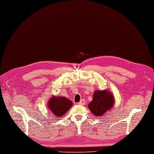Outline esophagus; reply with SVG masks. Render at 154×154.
Wrapping results in <instances>:
<instances>
[{"label":"esophagus","mask_w":154,"mask_h":154,"mask_svg":"<svg viewBox=\"0 0 154 154\" xmlns=\"http://www.w3.org/2000/svg\"><path fill=\"white\" fill-rule=\"evenodd\" d=\"M78 104H79V105H85L86 104V101H85V100H81L79 101V103Z\"/></svg>","instance_id":"esophagus-1"}]
</instances>
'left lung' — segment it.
I'll list each match as a JSON object with an SVG mask.
<instances>
[{"instance_id": "left-lung-1", "label": "left lung", "mask_w": 154, "mask_h": 154, "mask_svg": "<svg viewBox=\"0 0 154 154\" xmlns=\"http://www.w3.org/2000/svg\"><path fill=\"white\" fill-rule=\"evenodd\" d=\"M115 102V97L110 90H96L88 109L96 116H101L113 107Z\"/></svg>"}]
</instances>
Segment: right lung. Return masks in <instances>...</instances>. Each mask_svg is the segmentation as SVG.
Masks as SVG:
<instances>
[{"label":"right lung","mask_w":154,"mask_h":154,"mask_svg":"<svg viewBox=\"0 0 154 154\" xmlns=\"http://www.w3.org/2000/svg\"><path fill=\"white\" fill-rule=\"evenodd\" d=\"M72 105V101L66 97L62 96H51L47 103L49 109L53 112L54 116H57V118L65 115Z\"/></svg>","instance_id":"right-lung-1"}]
</instances>
